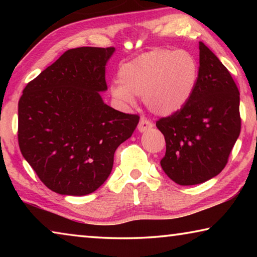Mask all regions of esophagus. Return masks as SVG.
Listing matches in <instances>:
<instances>
[{"label": "esophagus", "mask_w": 257, "mask_h": 257, "mask_svg": "<svg viewBox=\"0 0 257 257\" xmlns=\"http://www.w3.org/2000/svg\"><path fill=\"white\" fill-rule=\"evenodd\" d=\"M153 127H154L153 122H152V121H150V120L145 119V118H142L141 121H139V123H138V130L141 133L147 132V130H150Z\"/></svg>", "instance_id": "34e87169"}]
</instances>
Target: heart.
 <instances>
[{
  "label": "heart",
  "instance_id": "heart-1",
  "mask_svg": "<svg viewBox=\"0 0 257 257\" xmlns=\"http://www.w3.org/2000/svg\"><path fill=\"white\" fill-rule=\"evenodd\" d=\"M198 80V64L184 50L155 49L121 64L118 81L110 93L124 106L135 104V95L156 115L168 116L190 101Z\"/></svg>",
  "mask_w": 257,
  "mask_h": 257
}]
</instances>
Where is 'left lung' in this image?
<instances>
[{
    "instance_id": "obj_1",
    "label": "left lung",
    "mask_w": 257,
    "mask_h": 257,
    "mask_svg": "<svg viewBox=\"0 0 257 257\" xmlns=\"http://www.w3.org/2000/svg\"><path fill=\"white\" fill-rule=\"evenodd\" d=\"M239 90L216 55L199 42L198 80L187 105L156 127L167 151L161 167L181 186L198 185L223 170L240 134Z\"/></svg>"
}]
</instances>
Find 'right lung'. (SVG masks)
Segmentation results:
<instances>
[{
    "instance_id": "right-lung-1",
    "label": "right lung",
    "mask_w": 257,
    "mask_h": 257,
    "mask_svg": "<svg viewBox=\"0 0 257 257\" xmlns=\"http://www.w3.org/2000/svg\"><path fill=\"white\" fill-rule=\"evenodd\" d=\"M114 47L68 50L25 87L18 104V142L47 188L84 196L110 176L113 156L132 137L137 114L103 102L105 66Z\"/></svg>"
}]
</instances>
